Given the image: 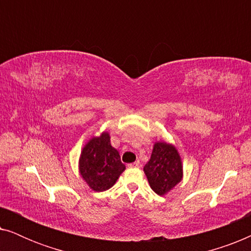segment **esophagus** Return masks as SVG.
Segmentation results:
<instances>
[{
	"label": "esophagus",
	"mask_w": 251,
	"mask_h": 251,
	"mask_svg": "<svg viewBox=\"0 0 251 251\" xmlns=\"http://www.w3.org/2000/svg\"><path fill=\"white\" fill-rule=\"evenodd\" d=\"M128 167L129 168H139L140 167V162H139V161H136V162L128 164Z\"/></svg>",
	"instance_id": "esophagus-1"
}]
</instances>
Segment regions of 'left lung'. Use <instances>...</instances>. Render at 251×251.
<instances>
[{"mask_svg":"<svg viewBox=\"0 0 251 251\" xmlns=\"http://www.w3.org/2000/svg\"><path fill=\"white\" fill-rule=\"evenodd\" d=\"M144 173L156 194L168 193L183 178V166L176 147L163 142L154 144L152 155L144 167Z\"/></svg>","mask_w":251,"mask_h":251,"instance_id":"left-lung-1","label":"left lung"}]
</instances>
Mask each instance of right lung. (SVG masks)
<instances>
[{"label": "right lung", "mask_w": 251, "mask_h": 251, "mask_svg": "<svg viewBox=\"0 0 251 251\" xmlns=\"http://www.w3.org/2000/svg\"><path fill=\"white\" fill-rule=\"evenodd\" d=\"M126 169L118 151L111 145L108 132L94 137L83 147L80 156V174L91 190L111 188Z\"/></svg>", "instance_id": "obj_1"}]
</instances>
